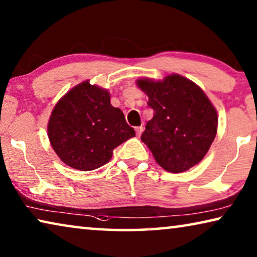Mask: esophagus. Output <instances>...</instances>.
<instances>
[{
  "mask_svg": "<svg viewBox=\"0 0 257 257\" xmlns=\"http://www.w3.org/2000/svg\"><path fill=\"white\" fill-rule=\"evenodd\" d=\"M142 131H144V127L142 126H139V127H136V133H137V137L140 138V136L142 134Z\"/></svg>",
  "mask_w": 257,
  "mask_h": 257,
  "instance_id": "obj_1",
  "label": "esophagus"
}]
</instances>
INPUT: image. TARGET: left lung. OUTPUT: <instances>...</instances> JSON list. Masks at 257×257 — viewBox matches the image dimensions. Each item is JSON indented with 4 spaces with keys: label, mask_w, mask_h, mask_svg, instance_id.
<instances>
[{
    "label": "left lung",
    "mask_w": 257,
    "mask_h": 257,
    "mask_svg": "<svg viewBox=\"0 0 257 257\" xmlns=\"http://www.w3.org/2000/svg\"><path fill=\"white\" fill-rule=\"evenodd\" d=\"M154 117L141 141L165 171L179 173L200 163L214 141L218 116L206 93L189 79L172 73L163 80L141 78Z\"/></svg>",
    "instance_id": "left-lung-1"
}]
</instances>
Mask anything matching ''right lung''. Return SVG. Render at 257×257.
Here are the masks:
<instances>
[{
	"mask_svg": "<svg viewBox=\"0 0 257 257\" xmlns=\"http://www.w3.org/2000/svg\"><path fill=\"white\" fill-rule=\"evenodd\" d=\"M50 145L63 163L92 171L108 163L112 151L136 137L119 108L110 103L106 89L85 80L70 89L49 117Z\"/></svg>",
	"mask_w": 257,
	"mask_h": 257,
	"instance_id": "right-lung-1",
	"label": "right lung"
}]
</instances>
